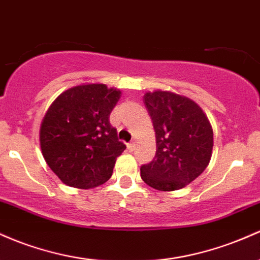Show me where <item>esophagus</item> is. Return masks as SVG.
Returning a JSON list of instances; mask_svg holds the SVG:
<instances>
[{
  "label": "esophagus",
  "instance_id": "obj_1",
  "mask_svg": "<svg viewBox=\"0 0 260 260\" xmlns=\"http://www.w3.org/2000/svg\"><path fill=\"white\" fill-rule=\"evenodd\" d=\"M133 149H135V141L128 143V150H129V152H133Z\"/></svg>",
  "mask_w": 260,
  "mask_h": 260
}]
</instances>
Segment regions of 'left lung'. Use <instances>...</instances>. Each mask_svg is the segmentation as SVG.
<instances>
[{"instance_id": "obj_1", "label": "left lung", "mask_w": 260, "mask_h": 260, "mask_svg": "<svg viewBox=\"0 0 260 260\" xmlns=\"http://www.w3.org/2000/svg\"><path fill=\"white\" fill-rule=\"evenodd\" d=\"M155 131L156 153L141 167L143 181L153 189H182L204 173L213 147L209 118L192 100L156 90L143 98Z\"/></svg>"}]
</instances>
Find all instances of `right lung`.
I'll return each instance as SVG.
<instances>
[{
  "mask_svg": "<svg viewBox=\"0 0 260 260\" xmlns=\"http://www.w3.org/2000/svg\"><path fill=\"white\" fill-rule=\"evenodd\" d=\"M121 91L104 84H85L60 93L43 118L39 141L49 168L64 184L92 189L113 173L125 149L110 113Z\"/></svg>",
  "mask_w": 260,
  "mask_h": 260,
  "instance_id": "right-lung-1",
  "label": "right lung"
}]
</instances>
